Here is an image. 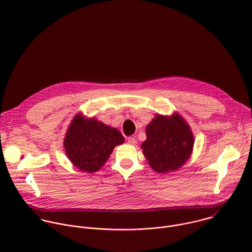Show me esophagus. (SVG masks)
I'll use <instances>...</instances> for the list:
<instances>
[{"mask_svg": "<svg viewBox=\"0 0 252 252\" xmlns=\"http://www.w3.org/2000/svg\"><path fill=\"white\" fill-rule=\"evenodd\" d=\"M127 142L129 143V145H135V143H136V140H135V138H134V137L129 136V137H127Z\"/></svg>", "mask_w": 252, "mask_h": 252, "instance_id": "34e87169", "label": "esophagus"}]
</instances>
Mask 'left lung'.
Masks as SVG:
<instances>
[{"instance_id": "1", "label": "left lung", "mask_w": 252, "mask_h": 252, "mask_svg": "<svg viewBox=\"0 0 252 252\" xmlns=\"http://www.w3.org/2000/svg\"><path fill=\"white\" fill-rule=\"evenodd\" d=\"M146 134L147 139L141 143V149L155 171H174L190 158L193 134L188 123L177 113L170 117L157 115L148 125Z\"/></svg>"}]
</instances>
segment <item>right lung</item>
<instances>
[{"instance_id":"obj_1","label":"right lung","mask_w":252,"mask_h":252,"mask_svg":"<svg viewBox=\"0 0 252 252\" xmlns=\"http://www.w3.org/2000/svg\"><path fill=\"white\" fill-rule=\"evenodd\" d=\"M124 141L119 129L78 114L67 128L63 147L71 163L82 171L93 173L104 164L115 147Z\"/></svg>"}]
</instances>
